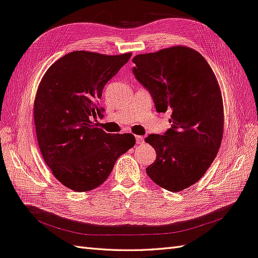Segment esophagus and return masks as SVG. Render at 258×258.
I'll return each instance as SVG.
<instances>
[{
	"instance_id": "34e87169",
	"label": "esophagus",
	"mask_w": 258,
	"mask_h": 258,
	"mask_svg": "<svg viewBox=\"0 0 258 258\" xmlns=\"http://www.w3.org/2000/svg\"><path fill=\"white\" fill-rule=\"evenodd\" d=\"M136 141L138 144L143 143V137L142 136H136Z\"/></svg>"
}]
</instances>
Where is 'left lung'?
Listing matches in <instances>:
<instances>
[{
	"label": "left lung",
	"instance_id": "left-lung-1",
	"mask_svg": "<svg viewBox=\"0 0 258 258\" xmlns=\"http://www.w3.org/2000/svg\"><path fill=\"white\" fill-rule=\"evenodd\" d=\"M133 62L156 111L172 112L164 135L146 138L158 156L147 174L169 191L186 189L204 176L221 146L223 103L216 75L202 54L183 46L138 54Z\"/></svg>",
	"mask_w": 258,
	"mask_h": 258
}]
</instances>
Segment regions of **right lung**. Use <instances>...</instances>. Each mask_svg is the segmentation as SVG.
<instances>
[{
    "instance_id": "right-lung-1",
    "label": "right lung",
    "mask_w": 258,
    "mask_h": 258,
    "mask_svg": "<svg viewBox=\"0 0 258 258\" xmlns=\"http://www.w3.org/2000/svg\"><path fill=\"white\" fill-rule=\"evenodd\" d=\"M131 53L73 51L50 67L38 86L34 120L39 149L53 176L75 191L107 179L119 156L133 148L131 134H106L92 122L103 116L98 99Z\"/></svg>"
}]
</instances>
